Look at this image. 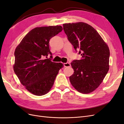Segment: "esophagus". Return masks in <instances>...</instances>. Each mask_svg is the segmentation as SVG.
<instances>
[{
    "label": "esophagus",
    "instance_id": "obj_1",
    "mask_svg": "<svg viewBox=\"0 0 124 124\" xmlns=\"http://www.w3.org/2000/svg\"><path fill=\"white\" fill-rule=\"evenodd\" d=\"M64 66H65V67H71V64L69 62L64 63Z\"/></svg>",
    "mask_w": 124,
    "mask_h": 124
}]
</instances>
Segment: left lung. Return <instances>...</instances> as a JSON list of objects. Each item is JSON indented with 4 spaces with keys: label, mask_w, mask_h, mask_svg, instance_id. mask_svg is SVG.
<instances>
[{
    "label": "left lung",
    "mask_w": 124,
    "mask_h": 124,
    "mask_svg": "<svg viewBox=\"0 0 124 124\" xmlns=\"http://www.w3.org/2000/svg\"><path fill=\"white\" fill-rule=\"evenodd\" d=\"M68 39L82 57L71 62L74 73L70 81L78 92L87 94L100 86L109 71L110 51L95 29L79 22L63 24Z\"/></svg>",
    "instance_id": "left-lung-1"
}]
</instances>
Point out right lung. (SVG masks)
Listing matches in <instances>:
<instances>
[{
  "label": "right lung",
  "instance_id": "add662e5",
  "mask_svg": "<svg viewBox=\"0 0 124 124\" xmlns=\"http://www.w3.org/2000/svg\"><path fill=\"white\" fill-rule=\"evenodd\" d=\"M62 30L61 25L37 27L25 35L14 52V71L21 84L38 96L46 94L52 87L62 63L52 62L49 41ZM49 55V59L46 58Z\"/></svg>",
  "mask_w": 124,
  "mask_h": 124
}]
</instances>
